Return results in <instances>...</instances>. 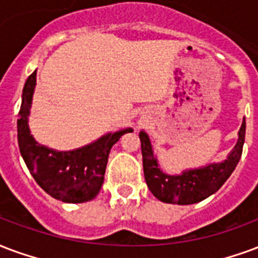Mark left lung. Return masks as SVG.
I'll return each instance as SVG.
<instances>
[{
    "instance_id": "1",
    "label": "left lung",
    "mask_w": 258,
    "mask_h": 258,
    "mask_svg": "<svg viewBox=\"0 0 258 258\" xmlns=\"http://www.w3.org/2000/svg\"><path fill=\"white\" fill-rule=\"evenodd\" d=\"M246 121L239 130V138L235 148L227 157L226 161L219 164H209L208 167L200 169L186 171L182 175L171 176L161 172L158 168L157 160L153 156L150 139L146 133H141V146L144 158V172L148 187L153 196L160 201L177 205H190L205 200L224 184L230 175L239 163L245 142Z\"/></svg>"
}]
</instances>
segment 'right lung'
I'll return each instance as SVG.
<instances>
[{"label": "right lung", "mask_w": 258, "mask_h": 258, "mask_svg": "<svg viewBox=\"0 0 258 258\" xmlns=\"http://www.w3.org/2000/svg\"><path fill=\"white\" fill-rule=\"evenodd\" d=\"M37 82V71L28 76L23 89L17 119L19 149L35 182L56 200L79 204L94 200L104 183L110 149L120 137L133 130L108 134L94 144L72 152H56L37 144L28 128V114Z\"/></svg>", "instance_id": "add662e5"}]
</instances>
